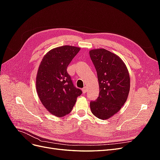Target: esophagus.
I'll return each instance as SVG.
<instances>
[{
    "label": "esophagus",
    "mask_w": 160,
    "mask_h": 160,
    "mask_svg": "<svg viewBox=\"0 0 160 160\" xmlns=\"http://www.w3.org/2000/svg\"><path fill=\"white\" fill-rule=\"evenodd\" d=\"M82 91H83V93H85L87 91H88V88L87 87H84V88L82 89Z\"/></svg>",
    "instance_id": "1"
}]
</instances>
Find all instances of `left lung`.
I'll return each mask as SVG.
<instances>
[{
	"instance_id": "left-lung-1",
	"label": "left lung",
	"mask_w": 160,
	"mask_h": 160,
	"mask_svg": "<svg viewBox=\"0 0 160 160\" xmlns=\"http://www.w3.org/2000/svg\"><path fill=\"white\" fill-rule=\"evenodd\" d=\"M95 67L99 85V97L91 101V112L101 119H107L122 108L130 89V78L126 66L114 53L104 49L89 51Z\"/></svg>"
}]
</instances>
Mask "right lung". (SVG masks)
<instances>
[{"mask_svg":"<svg viewBox=\"0 0 160 160\" xmlns=\"http://www.w3.org/2000/svg\"><path fill=\"white\" fill-rule=\"evenodd\" d=\"M80 51L79 47L65 45L48 52L38 67L36 88L41 103L57 117L69 114L82 91L73 85L67 67Z\"/></svg>","mask_w":160,"mask_h":160,"instance_id":"add662e5","label":"right lung"}]
</instances>
